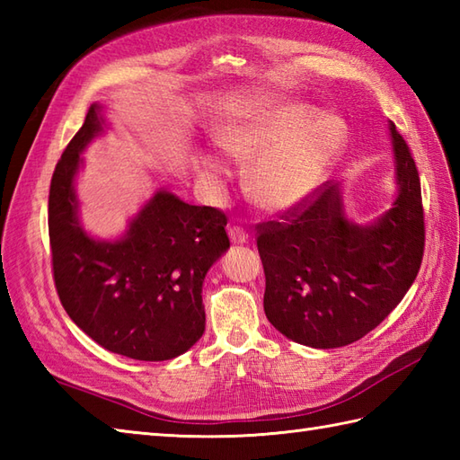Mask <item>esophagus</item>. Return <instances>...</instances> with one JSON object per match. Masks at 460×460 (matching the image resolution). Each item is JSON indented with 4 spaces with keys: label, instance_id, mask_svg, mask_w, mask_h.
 <instances>
[{
    "label": "esophagus",
    "instance_id": "1",
    "mask_svg": "<svg viewBox=\"0 0 460 460\" xmlns=\"http://www.w3.org/2000/svg\"><path fill=\"white\" fill-rule=\"evenodd\" d=\"M229 239H231L233 245H245V243L249 241V235L241 227H231L229 229Z\"/></svg>",
    "mask_w": 460,
    "mask_h": 460
}]
</instances>
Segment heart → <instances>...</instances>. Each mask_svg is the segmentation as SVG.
<instances>
[{
	"label": "heart",
	"instance_id": "heart-1",
	"mask_svg": "<svg viewBox=\"0 0 460 460\" xmlns=\"http://www.w3.org/2000/svg\"><path fill=\"white\" fill-rule=\"evenodd\" d=\"M215 140L249 165L251 199L267 213H288L308 203L336 168L348 144V126L334 112L277 101L247 106L225 120ZM195 170L217 180L225 168L215 154L201 152Z\"/></svg>",
	"mask_w": 460,
	"mask_h": 460
}]
</instances>
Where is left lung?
I'll list each match as a JSON object with an SVG mask.
<instances>
[{"instance_id":"left-lung-1","label":"left lung","mask_w":460,"mask_h":460,"mask_svg":"<svg viewBox=\"0 0 460 460\" xmlns=\"http://www.w3.org/2000/svg\"><path fill=\"white\" fill-rule=\"evenodd\" d=\"M397 195L366 225L348 219L341 183L326 181L314 201L259 227L265 314L282 336L310 348L364 338L413 285L425 223L421 183L403 136L389 122Z\"/></svg>"}]
</instances>
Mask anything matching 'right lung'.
<instances>
[{"label":"right lung","instance_id":"add662e5","mask_svg":"<svg viewBox=\"0 0 460 460\" xmlns=\"http://www.w3.org/2000/svg\"><path fill=\"white\" fill-rule=\"evenodd\" d=\"M102 111L91 104L49 190L55 287L66 314L104 349L140 361L178 358L205 330L201 288L229 249L227 219L158 190L122 237H93L79 217L75 180L86 146L104 132Z\"/></svg>","mask_w":460,"mask_h":460}]
</instances>
